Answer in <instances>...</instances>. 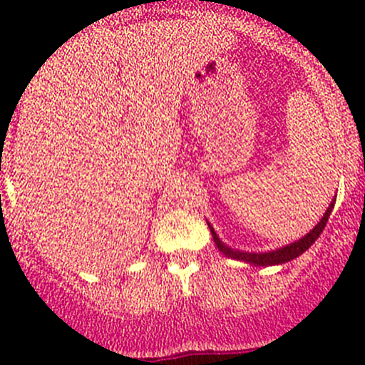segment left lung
<instances>
[{"label":"left lung","mask_w":365,"mask_h":365,"mask_svg":"<svg viewBox=\"0 0 365 365\" xmlns=\"http://www.w3.org/2000/svg\"><path fill=\"white\" fill-rule=\"evenodd\" d=\"M334 205H336V200L330 201L329 208H327V212L323 213V217L319 219V222L316 224V226L312 227L307 235H304L302 238H298V240L293 242V244L284 245V247H281V249H275V251H267V252H244V251H237V249L227 247V245L220 240L219 235L215 233V230L212 227V224H210L208 220H206V222H208L210 233H212V238H213V242H215L217 249H219L224 256L231 257V259L244 261V263L254 264V267H272V264L288 263V261L295 259V257L300 256V254H304L305 251H307V249L311 247L316 240H318V237L323 233V230H325L327 220H329L330 213H332Z\"/></svg>","instance_id":"obj_1"}]
</instances>
